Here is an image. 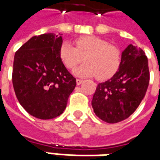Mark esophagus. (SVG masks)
Listing matches in <instances>:
<instances>
[{
  "mask_svg": "<svg viewBox=\"0 0 160 160\" xmlns=\"http://www.w3.org/2000/svg\"><path fill=\"white\" fill-rule=\"evenodd\" d=\"M82 82H83V80H80V79H77L76 80V84L79 86V85H80V84H82Z\"/></svg>",
  "mask_w": 160,
  "mask_h": 160,
  "instance_id": "34e87169",
  "label": "esophagus"
}]
</instances>
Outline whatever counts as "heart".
<instances>
[{"mask_svg":"<svg viewBox=\"0 0 160 160\" xmlns=\"http://www.w3.org/2000/svg\"><path fill=\"white\" fill-rule=\"evenodd\" d=\"M76 47L65 41L60 47V57L68 68H74L84 56L86 63L73 70L79 77L96 76L98 80L110 79L121 64V51L106 40L94 36L81 37L75 41Z\"/></svg>","mask_w":160,"mask_h":160,"instance_id":"obj_1","label":"heart"}]
</instances>
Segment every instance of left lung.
<instances>
[{"instance_id": "8db88e82", "label": "left lung", "mask_w": 160, "mask_h": 160, "mask_svg": "<svg viewBox=\"0 0 160 160\" xmlns=\"http://www.w3.org/2000/svg\"><path fill=\"white\" fill-rule=\"evenodd\" d=\"M150 79L145 52L129 44L122 53L118 72L98 85L92 100L94 113L108 123H117L134 112L145 97Z\"/></svg>"}]
</instances>
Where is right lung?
<instances>
[{"mask_svg":"<svg viewBox=\"0 0 160 160\" xmlns=\"http://www.w3.org/2000/svg\"><path fill=\"white\" fill-rule=\"evenodd\" d=\"M62 44V36L45 33L32 37L15 53L13 89L19 104L34 118L60 116L76 86L60 57Z\"/></svg>","mask_w":160,"mask_h":160,"instance_id":"right-lung-1","label":"right lung"}]
</instances>
